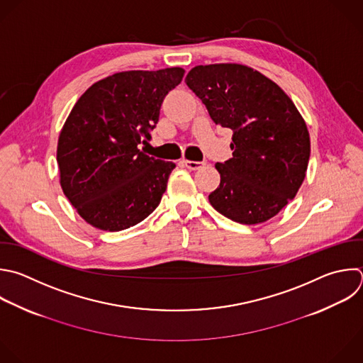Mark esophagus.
Wrapping results in <instances>:
<instances>
[{"mask_svg": "<svg viewBox=\"0 0 363 363\" xmlns=\"http://www.w3.org/2000/svg\"><path fill=\"white\" fill-rule=\"evenodd\" d=\"M182 162H184V165H185L186 168H189V169H192V171L199 169V168L203 165L202 162H198V161H189V160H184Z\"/></svg>", "mask_w": 363, "mask_h": 363, "instance_id": "esophagus-1", "label": "esophagus"}]
</instances>
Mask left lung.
<instances>
[{"instance_id":"obj_1","label":"left lung","mask_w":363,"mask_h":363,"mask_svg":"<svg viewBox=\"0 0 363 363\" xmlns=\"http://www.w3.org/2000/svg\"><path fill=\"white\" fill-rule=\"evenodd\" d=\"M185 82L213 123L233 131L232 158L215 164L220 182L211 205L245 225L274 218L306 175L311 140L301 112L278 84L248 65H196Z\"/></svg>"}]
</instances>
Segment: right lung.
I'll use <instances>...</instances> for the list:
<instances>
[{"instance_id": "obj_1", "label": "right lung", "mask_w": 363, "mask_h": 363, "mask_svg": "<svg viewBox=\"0 0 363 363\" xmlns=\"http://www.w3.org/2000/svg\"><path fill=\"white\" fill-rule=\"evenodd\" d=\"M184 74L181 67L116 72L75 102L60 133L57 162L64 195L89 225L123 230L160 205L175 164L138 145L151 138L164 98Z\"/></svg>"}]
</instances>
